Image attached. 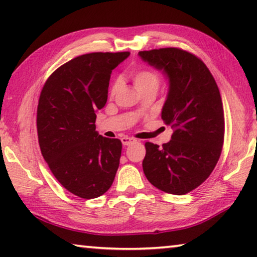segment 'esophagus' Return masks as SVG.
Here are the masks:
<instances>
[{"instance_id": "esophagus-1", "label": "esophagus", "mask_w": 257, "mask_h": 257, "mask_svg": "<svg viewBox=\"0 0 257 257\" xmlns=\"http://www.w3.org/2000/svg\"><path fill=\"white\" fill-rule=\"evenodd\" d=\"M121 142H122L123 146H128V145L133 144V143L136 142V139L130 138V137H122V138H121Z\"/></svg>"}]
</instances>
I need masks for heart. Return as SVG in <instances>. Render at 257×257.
<instances>
[{"mask_svg": "<svg viewBox=\"0 0 257 257\" xmlns=\"http://www.w3.org/2000/svg\"><path fill=\"white\" fill-rule=\"evenodd\" d=\"M130 79L133 80L135 88L137 89V92L144 93V92H158L160 87V76L159 73L151 70V69H137L130 72ZM119 88V82L116 81L112 85L110 94L113 96L116 93V90Z\"/></svg>", "mask_w": 257, "mask_h": 257, "instance_id": "heart-1", "label": "heart"}]
</instances>
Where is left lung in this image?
<instances>
[{"instance_id": "8db88e82", "label": "left lung", "mask_w": 257, "mask_h": 257, "mask_svg": "<svg viewBox=\"0 0 257 257\" xmlns=\"http://www.w3.org/2000/svg\"><path fill=\"white\" fill-rule=\"evenodd\" d=\"M138 55L168 79L161 116L175 129L162 147L146 143L143 170L158 189L185 195L207 179L220 158L224 116L219 88L203 61L188 52L168 47Z\"/></svg>"}]
</instances>
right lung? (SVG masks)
Listing matches in <instances>:
<instances>
[{
	"mask_svg": "<svg viewBox=\"0 0 257 257\" xmlns=\"http://www.w3.org/2000/svg\"><path fill=\"white\" fill-rule=\"evenodd\" d=\"M130 55L89 53L52 73L37 107L42 155L52 173L76 196L90 199L106 193L119 168L122 144L96 132V112L107 101L112 70Z\"/></svg>",
	"mask_w": 257,
	"mask_h": 257,
	"instance_id": "1",
	"label": "right lung"
}]
</instances>
